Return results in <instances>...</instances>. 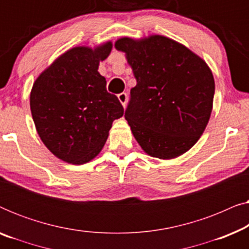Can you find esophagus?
<instances>
[{
  "label": "esophagus",
  "instance_id": "34e87169",
  "mask_svg": "<svg viewBox=\"0 0 249 249\" xmlns=\"http://www.w3.org/2000/svg\"><path fill=\"white\" fill-rule=\"evenodd\" d=\"M118 100H119V102H120V103L122 104V107H124L125 104H127V100H128L127 94H125V93L119 94V95H118Z\"/></svg>",
  "mask_w": 249,
  "mask_h": 249
}]
</instances>
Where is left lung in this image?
<instances>
[{
	"mask_svg": "<svg viewBox=\"0 0 249 249\" xmlns=\"http://www.w3.org/2000/svg\"><path fill=\"white\" fill-rule=\"evenodd\" d=\"M137 85L124 118L142 151L171 160L189 151L203 135L213 107V73L202 57L162 35L121 37Z\"/></svg>",
	"mask_w": 249,
	"mask_h": 249,
	"instance_id": "obj_1",
	"label": "left lung"
}]
</instances>
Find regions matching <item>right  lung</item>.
Returning <instances> with one entry per match:
<instances>
[{"mask_svg":"<svg viewBox=\"0 0 249 249\" xmlns=\"http://www.w3.org/2000/svg\"><path fill=\"white\" fill-rule=\"evenodd\" d=\"M112 42L76 46L53 61L30 91V111L37 134L49 151L71 164L100 154L115 119L124 115L118 97L107 91L98 72Z\"/></svg>","mask_w":249,"mask_h":249,"instance_id":"1","label":"right lung"}]
</instances>
